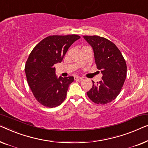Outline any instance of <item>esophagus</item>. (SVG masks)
I'll use <instances>...</instances> for the list:
<instances>
[{"instance_id":"obj_1","label":"esophagus","mask_w":148,"mask_h":148,"mask_svg":"<svg viewBox=\"0 0 148 148\" xmlns=\"http://www.w3.org/2000/svg\"><path fill=\"white\" fill-rule=\"evenodd\" d=\"M74 80L76 81H81L82 80V77H79V76H74Z\"/></svg>"}]
</instances>
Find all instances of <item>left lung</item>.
<instances>
[{
    "mask_svg": "<svg viewBox=\"0 0 148 148\" xmlns=\"http://www.w3.org/2000/svg\"><path fill=\"white\" fill-rule=\"evenodd\" d=\"M93 49L97 69L101 70L102 80L86 92L91 101L105 105L113 101L121 92L127 76L125 60L117 47L111 41L97 36L83 37Z\"/></svg>",
    "mask_w": 148,
    "mask_h": 148,
    "instance_id": "obj_1",
    "label": "left lung"
}]
</instances>
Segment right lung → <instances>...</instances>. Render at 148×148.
Returning <instances> with one entry per match:
<instances>
[{
	"label": "right lung",
	"mask_w": 148,
	"mask_h": 148,
	"mask_svg": "<svg viewBox=\"0 0 148 148\" xmlns=\"http://www.w3.org/2000/svg\"><path fill=\"white\" fill-rule=\"evenodd\" d=\"M77 35H52L35 46L26 62L27 80L37 101L47 107L59 106L64 101L73 76L58 78L54 65L61 62Z\"/></svg>",
	"instance_id": "add662e5"
}]
</instances>
